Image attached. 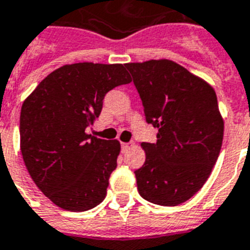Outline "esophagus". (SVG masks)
I'll return each instance as SVG.
<instances>
[{
    "instance_id": "obj_1",
    "label": "esophagus",
    "mask_w": 250,
    "mask_h": 250,
    "mask_svg": "<svg viewBox=\"0 0 250 250\" xmlns=\"http://www.w3.org/2000/svg\"><path fill=\"white\" fill-rule=\"evenodd\" d=\"M131 146H132L131 143H122V150H127Z\"/></svg>"
}]
</instances>
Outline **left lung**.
Wrapping results in <instances>:
<instances>
[{"mask_svg": "<svg viewBox=\"0 0 250 250\" xmlns=\"http://www.w3.org/2000/svg\"><path fill=\"white\" fill-rule=\"evenodd\" d=\"M156 143H142L146 163L135 171L139 194L178 206L197 194L222 149L224 122L214 87L180 64L161 59L128 62Z\"/></svg>", "mask_w": 250, "mask_h": 250, "instance_id": "obj_1", "label": "left lung"}]
</instances>
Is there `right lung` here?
Listing matches in <instances>:
<instances>
[{
  "instance_id": "add662e5",
  "label": "right lung",
  "mask_w": 250,
  "mask_h": 250,
  "mask_svg": "<svg viewBox=\"0 0 250 250\" xmlns=\"http://www.w3.org/2000/svg\"><path fill=\"white\" fill-rule=\"evenodd\" d=\"M131 81L123 64H66L24 100L19 123L24 165L59 207L87 211L106 197L121 143L85 129L100 117L106 93Z\"/></svg>"
}]
</instances>
